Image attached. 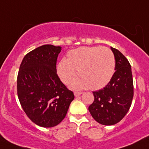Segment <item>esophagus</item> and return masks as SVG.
<instances>
[{
    "label": "esophagus",
    "mask_w": 149,
    "mask_h": 149,
    "mask_svg": "<svg viewBox=\"0 0 149 149\" xmlns=\"http://www.w3.org/2000/svg\"><path fill=\"white\" fill-rule=\"evenodd\" d=\"M81 92H78V91H75L74 92V95L76 96V97H78V96H79L80 95H81Z\"/></svg>",
    "instance_id": "obj_1"
}]
</instances>
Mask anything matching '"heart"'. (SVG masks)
I'll use <instances>...</instances> for the list:
<instances>
[{"label":"heart","instance_id":"obj_1","mask_svg":"<svg viewBox=\"0 0 149 149\" xmlns=\"http://www.w3.org/2000/svg\"><path fill=\"white\" fill-rule=\"evenodd\" d=\"M80 78L72 84L73 88L102 89L108 84L115 71V58L112 52L106 47H81L70 50L66 59L58 62L56 71L64 84H68L76 76Z\"/></svg>","mask_w":149,"mask_h":149}]
</instances>
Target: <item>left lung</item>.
<instances>
[{
    "instance_id": "1",
    "label": "left lung",
    "mask_w": 149,
    "mask_h": 149,
    "mask_svg": "<svg viewBox=\"0 0 149 149\" xmlns=\"http://www.w3.org/2000/svg\"><path fill=\"white\" fill-rule=\"evenodd\" d=\"M115 58V72L108 84L93 91L94 101L88 107L95 120L101 125H113L127 113L134 96L132 68L119 50L111 47Z\"/></svg>"
}]
</instances>
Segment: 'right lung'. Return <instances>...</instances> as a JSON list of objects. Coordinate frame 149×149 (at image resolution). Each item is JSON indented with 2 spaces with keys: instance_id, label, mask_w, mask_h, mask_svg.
<instances>
[{
  "instance_id": "right-lung-1",
  "label": "right lung",
  "mask_w": 149,
  "mask_h": 149,
  "mask_svg": "<svg viewBox=\"0 0 149 149\" xmlns=\"http://www.w3.org/2000/svg\"><path fill=\"white\" fill-rule=\"evenodd\" d=\"M61 47L45 45L24 56L17 78V96L29 120L42 127H52L66 117L74 99L56 73Z\"/></svg>"
}]
</instances>
